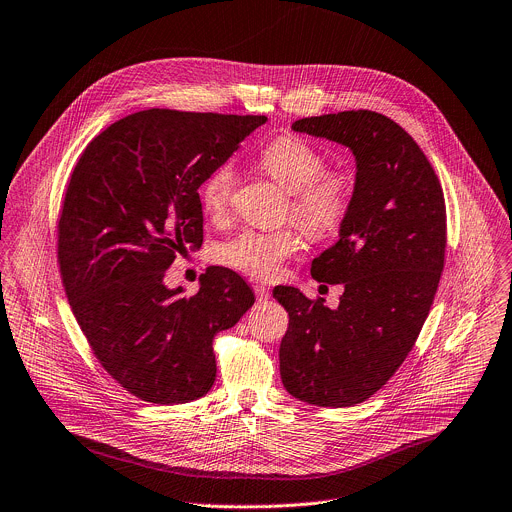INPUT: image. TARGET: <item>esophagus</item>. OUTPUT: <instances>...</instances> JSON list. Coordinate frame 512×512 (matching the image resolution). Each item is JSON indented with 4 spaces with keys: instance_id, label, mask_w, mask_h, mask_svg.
Wrapping results in <instances>:
<instances>
[{
    "instance_id": "esophagus-1",
    "label": "esophagus",
    "mask_w": 512,
    "mask_h": 512,
    "mask_svg": "<svg viewBox=\"0 0 512 512\" xmlns=\"http://www.w3.org/2000/svg\"><path fill=\"white\" fill-rule=\"evenodd\" d=\"M253 291H255V296H257V300L259 302H265V300H269V287L267 285H255L253 287Z\"/></svg>"
}]
</instances>
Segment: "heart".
Instances as JSON below:
<instances>
[{
  "label": "heart",
  "mask_w": 512,
  "mask_h": 512,
  "mask_svg": "<svg viewBox=\"0 0 512 512\" xmlns=\"http://www.w3.org/2000/svg\"><path fill=\"white\" fill-rule=\"evenodd\" d=\"M259 166L289 192L287 214L316 239L334 235L352 206L354 180L348 170H326V158L304 137L279 135L259 154ZM237 172L233 164L216 166L200 184V204L206 214L223 216L235 194ZM302 229L287 225L277 231L245 229L214 251L218 263L249 277L271 279L283 263L300 253Z\"/></svg>",
  "instance_id": "b5f03b06"
}]
</instances>
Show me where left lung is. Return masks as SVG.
<instances>
[{
    "mask_svg": "<svg viewBox=\"0 0 512 512\" xmlns=\"http://www.w3.org/2000/svg\"><path fill=\"white\" fill-rule=\"evenodd\" d=\"M291 129L346 145L356 180L338 243L312 261L314 279L344 285L338 308L273 289L289 314L281 383L310 405L350 407L395 375L421 332L444 271L446 200L415 139L381 113L306 117Z\"/></svg>",
    "mask_w": 512,
    "mask_h": 512,
    "instance_id": "1",
    "label": "left lung"
}]
</instances>
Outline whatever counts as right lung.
<instances>
[{
	"instance_id": "1",
	"label": "right lung",
	"mask_w": 512,
	"mask_h": 512,
	"mask_svg": "<svg viewBox=\"0 0 512 512\" xmlns=\"http://www.w3.org/2000/svg\"><path fill=\"white\" fill-rule=\"evenodd\" d=\"M265 115L148 109L101 131L72 170L58 218L68 304L103 369L131 395L190 403L216 379L212 340L255 296L210 267L200 289L164 285L176 253L202 245L198 188Z\"/></svg>"
}]
</instances>
